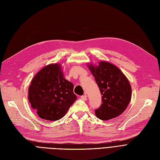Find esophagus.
Wrapping results in <instances>:
<instances>
[{
  "label": "esophagus",
  "mask_w": 160,
  "mask_h": 160,
  "mask_svg": "<svg viewBox=\"0 0 160 160\" xmlns=\"http://www.w3.org/2000/svg\"><path fill=\"white\" fill-rule=\"evenodd\" d=\"M81 100H87V95H84V96H82L81 97Z\"/></svg>",
  "instance_id": "obj_1"
}]
</instances>
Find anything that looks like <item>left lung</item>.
<instances>
[{"instance_id":"1","label":"left lung","mask_w":160,"mask_h":160,"mask_svg":"<svg viewBox=\"0 0 160 160\" xmlns=\"http://www.w3.org/2000/svg\"><path fill=\"white\" fill-rule=\"evenodd\" d=\"M88 67L102 95V104L95 111L97 117L108 120L122 114L132 96L127 77L114 64L106 61L99 62L98 65L88 63Z\"/></svg>"}]
</instances>
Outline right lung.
Instances as JSON below:
<instances>
[{"label":"right lung","instance_id":"add662e5","mask_svg":"<svg viewBox=\"0 0 160 160\" xmlns=\"http://www.w3.org/2000/svg\"><path fill=\"white\" fill-rule=\"evenodd\" d=\"M73 87L64 77L60 64H50L32 80L28 100L41 118L55 121L62 118L77 100Z\"/></svg>","mask_w":160,"mask_h":160}]
</instances>
